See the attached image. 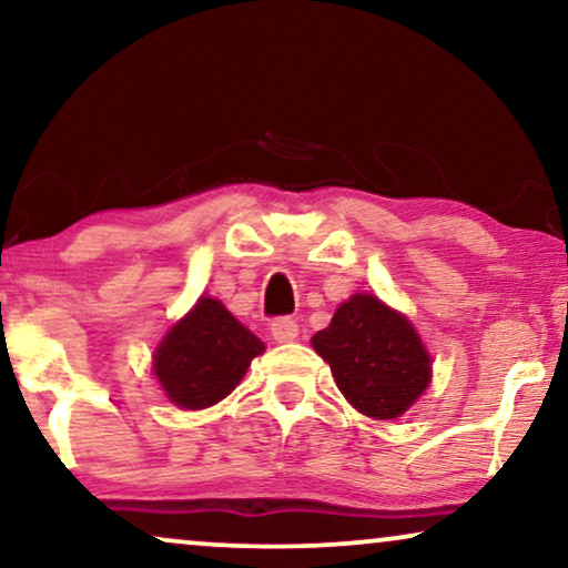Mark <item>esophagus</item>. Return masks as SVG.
<instances>
[{"label":"esophagus","mask_w":568,"mask_h":568,"mask_svg":"<svg viewBox=\"0 0 568 568\" xmlns=\"http://www.w3.org/2000/svg\"><path fill=\"white\" fill-rule=\"evenodd\" d=\"M271 336H274L276 344H292V341L300 336V325L297 321H292V317H276V321L271 323Z\"/></svg>","instance_id":"esophagus-1"}]
</instances>
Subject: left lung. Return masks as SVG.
<instances>
[{"instance_id":"1","label":"left lung","mask_w":568,"mask_h":568,"mask_svg":"<svg viewBox=\"0 0 568 568\" xmlns=\"http://www.w3.org/2000/svg\"><path fill=\"white\" fill-rule=\"evenodd\" d=\"M313 348L331 364L344 398L369 418H398L432 379V356L414 325L372 294H354L336 310Z\"/></svg>"}]
</instances>
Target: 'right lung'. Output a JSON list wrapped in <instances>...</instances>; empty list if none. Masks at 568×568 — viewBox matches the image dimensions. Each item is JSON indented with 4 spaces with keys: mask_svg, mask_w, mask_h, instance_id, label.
<instances>
[{
    "mask_svg": "<svg viewBox=\"0 0 568 568\" xmlns=\"http://www.w3.org/2000/svg\"><path fill=\"white\" fill-rule=\"evenodd\" d=\"M263 348L220 300L201 297L160 341L152 369L175 406L199 410L227 398Z\"/></svg>",
    "mask_w": 568,
    "mask_h": 568,
    "instance_id": "add662e5",
    "label": "right lung"
}]
</instances>
